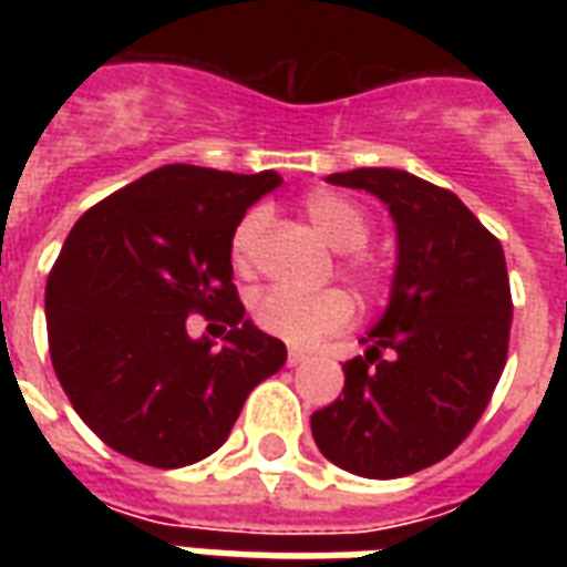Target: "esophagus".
<instances>
[{
  "mask_svg": "<svg viewBox=\"0 0 567 567\" xmlns=\"http://www.w3.org/2000/svg\"><path fill=\"white\" fill-rule=\"evenodd\" d=\"M307 358H309V352H303V349H288V364H291V368L303 364Z\"/></svg>",
  "mask_w": 567,
  "mask_h": 567,
  "instance_id": "34e87169",
  "label": "esophagus"
}]
</instances>
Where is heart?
<instances>
[{"mask_svg": "<svg viewBox=\"0 0 567 567\" xmlns=\"http://www.w3.org/2000/svg\"><path fill=\"white\" fill-rule=\"evenodd\" d=\"M303 215L328 246L343 251L340 270L364 291H380L389 279V270L380 258H373L364 248L370 230H373L368 212L343 194L316 190L303 199ZM267 227H270V212L264 206L248 209L236 224L234 236H230V260L239 276H251L258 267V251ZM251 319L260 331L279 337L285 343L309 346L331 337V333L346 331L355 319V300L340 288H324L316 295L267 288L251 297Z\"/></svg>", "mask_w": 567, "mask_h": 567, "instance_id": "1", "label": "heart"}]
</instances>
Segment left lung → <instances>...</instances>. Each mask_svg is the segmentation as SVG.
Returning a JSON list of instances; mask_svg holds the SVG:
<instances>
[{
  "mask_svg": "<svg viewBox=\"0 0 567 567\" xmlns=\"http://www.w3.org/2000/svg\"><path fill=\"white\" fill-rule=\"evenodd\" d=\"M328 182L389 206L398 270L368 352L343 364V398L312 413V437L349 474H416L474 431L501 380L513 321L504 248L452 190L404 169Z\"/></svg>",
  "mask_w": 567,
  "mask_h": 567,
  "instance_id": "obj_1",
  "label": "left lung"
}]
</instances>
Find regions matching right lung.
I'll return each mask as SVG.
<instances>
[{
    "mask_svg": "<svg viewBox=\"0 0 567 567\" xmlns=\"http://www.w3.org/2000/svg\"><path fill=\"white\" fill-rule=\"evenodd\" d=\"M282 178L169 163L81 215L48 276V349L63 392L105 446L185 467L221 446L285 343L246 319L230 236ZM225 343L190 341L186 316Z\"/></svg>",
    "mask_w": 567,
    "mask_h": 567,
    "instance_id": "right-lung-1",
    "label": "right lung"
}]
</instances>
